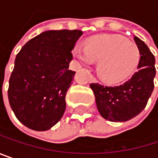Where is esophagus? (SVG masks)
<instances>
[{
    "mask_svg": "<svg viewBox=\"0 0 158 158\" xmlns=\"http://www.w3.org/2000/svg\"><path fill=\"white\" fill-rule=\"evenodd\" d=\"M90 81H92V82H96V79H95L92 75L90 76Z\"/></svg>",
    "mask_w": 158,
    "mask_h": 158,
    "instance_id": "1",
    "label": "esophagus"
}]
</instances>
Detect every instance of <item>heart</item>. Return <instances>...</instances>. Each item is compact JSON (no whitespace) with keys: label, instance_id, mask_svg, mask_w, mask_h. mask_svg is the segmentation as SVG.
I'll list each match as a JSON object with an SVG mask.
<instances>
[{"label":"heart","instance_id":"obj_1","mask_svg":"<svg viewBox=\"0 0 158 158\" xmlns=\"http://www.w3.org/2000/svg\"><path fill=\"white\" fill-rule=\"evenodd\" d=\"M73 56L84 65L99 60L98 74L109 83L126 79L140 59L139 49L135 43L115 35L93 36L87 40L86 47L77 44L73 48Z\"/></svg>","mask_w":158,"mask_h":158}]
</instances>
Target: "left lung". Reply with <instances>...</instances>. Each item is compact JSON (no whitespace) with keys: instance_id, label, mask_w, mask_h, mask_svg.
Returning a JSON list of instances; mask_svg holds the SVG:
<instances>
[{"instance_id":"left-lung-1","label":"left lung","mask_w":158,"mask_h":158,"mask_svg":"<svg viewBox=\"0 0 158 158\" xmlns=\"http://www.w3.org/2000/svg\"><path fill=\"white\" fill-rule=\"evenodd\" d=\"M134 40L140 52V60L138 70L132 78L120 86L89 85L99 112L110 122H126L138 115L145 108L154 89L155 56L140 38L135 36Z\"/></svg>"}]
</instances>
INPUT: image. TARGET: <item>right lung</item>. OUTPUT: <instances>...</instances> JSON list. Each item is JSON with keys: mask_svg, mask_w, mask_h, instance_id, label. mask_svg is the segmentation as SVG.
Instances as JSON below:
<instances>
[{"mask_svg": "<svg viewBox=\"0 0 158 158\" xmlns=\"http://www.w3.org/2000/svg\"><path fill=\"white\" fill-rule=\"evenodd\" d=\"M80 30H50L29 40L17 54L8 99L16 118L35 131H47L62 118L75 71L69 69Z\"/></svg>", "mask_w": 158, "mask_h": 158, "instance_id": "add662e5", "label": "right lung"}]
</instances>
